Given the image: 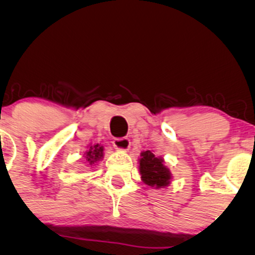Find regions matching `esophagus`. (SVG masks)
<instances>
[{"mask_svg":"<svg viewBox=\"0 0 255 255\" xmlns=\"http://www.w3.org/2000/svg\"><path fill=\"white\" fill-rule=\"evenodd\" d=\"M113 146L116 151L127 152L130 147V141L128 137H120V139H115L113 141Z\"/></svg>","mask_w":255,"mask_h":255,"instance_id":"1","label":"esophagus"}]
</instances>
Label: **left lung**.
<instances>
[{
  "mask_svg": "<svg viewBox=\"0 0 255 255\" xmlns=\"http://www.w3.org/2000/svg\"><path fill=\"white\" fill-rule=\"evenodd\" d=\"M139 172L141 175V181L145 184L154 188H165L171 183L172 175L169 168L164 165V158L154 156L150 150L142 151L140 153Z\"/></svg>",
  "mask_w": 255,
  "mask_h": 255,
  "instance_id": "8db88e82",
  "label": "left lung"
}]
</instances>
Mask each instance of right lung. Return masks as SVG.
Wrapping results in <instances>:
<instances>
[{"label": "right lung", "instance_id": "right-lung-1", "mask_svg": "<svg viewBox=\"0 0 255 255\" xmlns=\"http://www.w3.org/2000/svg\"><path fill=\"white\" fill-rule=\"evenodd\" d=\"M84 157L86 158L89 165L98 164L104 157V146L101 144H90L87 146V150L84 151Z\"/></svg>", "mask_w": 255, "mask_h": 255}]
</instances>
